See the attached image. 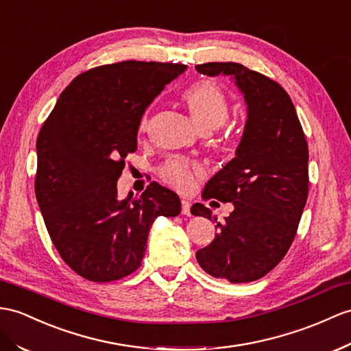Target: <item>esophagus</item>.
Masks as SVG:
<instances>
[{
    "label": "esophagus",
    "instance_id": "obj_1",
    "mask_svg": "<svg viewBox=\"0 0 351 351\" xmlns=\"http://www.w3.org/2000/svg\"><path fill=\"white\" fill-rule=\"evenodd\" d=\"M182 213L186 216H191V202L187 199L182 201Z\"/></svg>",
    "mask_w": 351,
    "mask_h": 351
}]
</instances>
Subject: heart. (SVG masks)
I'll use <instances>...</instances> for the list:
<instances>
[{"label":"heart","instance_id":"obj_1","mask_svg":"<svg viewBox=\"0 0 351 351\" xmlns=\"http://www.w3.org/2000/svg\"><path fill=\"white\" fill-rule=\"evenodd\" d=\"M183 101L195 123L204 132L215 131L226 122L229 114V104L221 90L216 83L210 80H201L187 89L183 93ZM149 117L144 116L140 123V131H147ZM201 173L198 167L189 162L173 158L167 160L159 169V176L167 184L173 186L174 189L187 192L195 184V177Z\"/></svg>","mask_w":351,"mask_h":351}]
</instances>
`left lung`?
I'll use <instances>...</instances> for the list:
<instances>
[{
	"label": "left lung",
	"instance_id": "obj_1",
	"mask_svg": "<svg viewBox=\"0 0 351 351\" xmlns=\"http://www.w3.org/2000/svg\"><path fill=\"white\" fill-rule=\"evenodd\" d=\"M196 71L235 80L247 122L235 158L205 184L202 198L232 202L223 223L202 204L193 216L216 221L215 240L196 252L207 274L230 283L267 276L292 245L308 196V144L287 92L269 77L235 62H207Z\"/></svg>",
	"mask_w": 351,
	"mask_h": 351
}]
</instances>
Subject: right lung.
I'll return each instance as SVG.
<instances>
[{"label": "right lung", "instance_id": "add662e5", "mask_svg": "<svg viewBox=\"0 0 351 351\" xmlns=\"http://www.w3.org/2000/svg\"><path fill=\"white\" fill-rule=\"evenodd\" d=\"M183 64L123 61L79 74L59 95L37 138L36 196L58 253L95 283L140 268L156 217L180 215V198L152 182L117 195L125 159L136 150L144 111Z\"/></svg>", "mask_w": 351, "mask_h": 351}]
</instances>
